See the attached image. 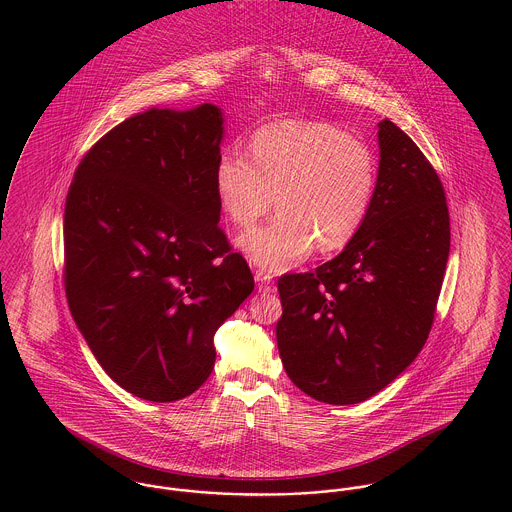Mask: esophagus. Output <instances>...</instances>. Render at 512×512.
Listing matches in <instances>:
<instances>
[{"mask_svg":"<svg viewBox=\"0 0 512 512\" xmlns=\"http://www.w3.org/2000/svg\"><path fill=\"white\" fill-rule=\"evenodd\" d=\"M254 280H256V284H258V290L260 292H272L274 290V282H272V274H268V272H264V270H256V274H254Z\"/></svg>","mask_w":512,"mask_h":512,"instance_id":"34e87169","label":"esophagus"}]
</instances>
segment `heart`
<instances>
[{
	"label": "heart",
	"mask_w": 512,
	"mask_h": 512,
	"mask_svg": "<svg viewBox=\"0 0 512 512\" xmlns=\"http://www.w3.org/2000/svg\"><path fill=\"white\" fill-rule=\"evenodd\" d=\"M378 183V163L366 142L319 120H278L250 138V159L224 151L215 167L222 213L250 228L274 209L280 215L238 238L260 268L282 272L313 246L341 250L365 226Z\"/></svg>",
	"instance_id": "b5f03b06"
}]
</instances>
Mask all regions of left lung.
<instances>
[{
    "mask_svg": "<svg viewBox=\"0 0 512 512\" xmlns=\"http://www.w3.org/2000/svg\"><path fill=\"white\" fill-rule=\"evenodd\" d=\"M378 183L365 226L315 272L278 280V351L293 384L335 406L386 388L422 351L449 256L436 169L394 122H378Z\"/></svg>",
    "mask_w": 512,
    "mask_h": 512,
    "instance_id": "obj_1",
    "label": "left lung"
}]
</instances>
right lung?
<instances>
[{
    "mask_svg": "<svg viewBox=\"0 0 512 512\" xmlns=\"http://www.w3.org/2000/svg\"><path fill=\"white\" fill-rule=\"evenodd\" d=\"M222 110L149 108L82 157L65 207V290L106 374L149 402L193 394L215 333L254 290L220 230Z\"/></svg>",
    "mask_w": 512,
    "mask_h": 512,
    "instance_id": "1",
    "label": "right lung"
}]
</instances>
